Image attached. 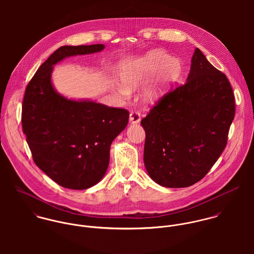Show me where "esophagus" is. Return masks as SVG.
Instances as JSON below:
<instances>
[{
    "label": "esophagus",
    "instance_id": "esophagus-1",
    "mask_svg": "<svg viewBox=\"0 0 254 254\" xmlns=\"http://www.w3.org/2000/svg\"><path fill=\"white\" fill-rule=\"evenodd\" d=\"M129 119H130L131 123L137 124L141 121V113L139 111H131Z\"/></svg>",
    "mask_w": 254,
    "mask_h": 254
}]
</instances>
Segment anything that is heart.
Here are the masks:
<instances>
[{
	"label": "heart",
	"instance_id": "b5f03b06",
	"mask_svg": "<svg viewBox=\"0 0 254 254\" xmlns=\"http://www.w3.org/2000/svg\"><path fill=\"white\" fill-rule=\"evenodd\" d=\"M157 72L155 79L143 92V99L146 102H154L165 92L168 85L177 77L179 64L165 52L154 50L147 53L138 61L124 65L120 71V79L129 91L138 88L150 75ZM121 93L125 89L120 88Z\"/></svg>",
	"mask_w": 254,
	"mask_h": 254
}]
</instances>
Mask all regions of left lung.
<instances>
[{
  "label": "left lung",
  "instance_id": "obj_1",
  "mask_svg": "<svg viewBox=\"0 0 254 254\" xmlns=\"http://www.w3.org/2000/svg\"><path fill=\"white\" fill-rule=\"evenodd\" d=\"M235 111L227 76L196 48L187 81L164 94L141 121L150 178L167 188L200 181L226 147Z\"/></svg>",
  "mask_w": 254,
  "mask_h": 254
}]
</instances>
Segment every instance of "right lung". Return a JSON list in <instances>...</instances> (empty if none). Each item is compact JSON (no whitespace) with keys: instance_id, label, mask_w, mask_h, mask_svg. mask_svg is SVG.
<instances>
[{"instance_id":"add662e5","label":"right lung","mask_w":254,"mask_h":254,"mask_svg":"<svg viewBox=\"0 0 254 254\" xmlns=\"http://www.w3.org/2000/svg\"><path fill=\"white\" fill-rule=\"evenodd\" d=\"M104 48L103 44L61 47L25 89L21 124L33 160L52 180L67 189L85 190L102 180L110 145L127 126L129 111L67 100L55 91L51 73L53 65L66 57Z\"/></svg>"}]
</instances>
